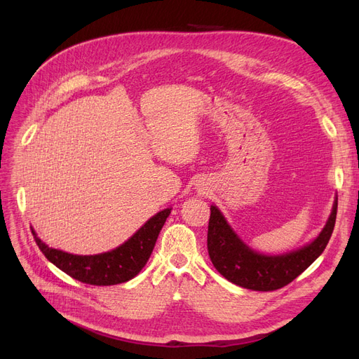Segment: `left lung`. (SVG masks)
<instances>
[{
    "label": "left lung",
    "instance_id": "1",
    "mask_svg": "<svg viewBox=\"0 0 359 359\" xmlns=\"http://www.w3.org/2000/svg\"><path fill=\"white\" fill-rule=\"evenodd\" d=\"M337 212V198L325 229L316 240L284 255H262L252 250L233 231L215 205L208 224V253L215 269L233 284L253 291H275L288 285L323 253L332 237Z\"/></svg>",
    "mask_w": 359,
    "mask_h": 359
}]
</instances>
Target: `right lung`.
<instances>
[{"instance_id": "obj_1", "label": "right lung", "mask_w": 359, "mask_h": 359, "mask_svg": "<svg viewBox=\"0 0 359 359\" xmlns=\"http://www.w3.org/2000/svg\"><path fill=\"white\" fill-rule=\"evenodd\" d=\"M170 211L172 208H165L151 217L134 236L121 244L119 248L93 256H80L52 249L46 246L33 230L32 233L46 259L71 278L88 285H116L135 278L145 266Z\"/></svg>"}]
</instances>
